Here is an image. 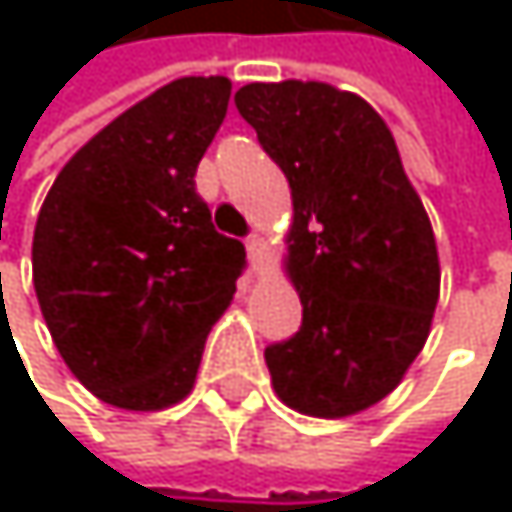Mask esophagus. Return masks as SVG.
Wrapping results in <instances>:
<instances>
[{"label": "esophagus", "mask_w": 512, "mask_h": 512, "mask_svg": "<svg viewBox=\"0 0 512 512\" xmlns=\"http://www.w3.org/2000/svg\"><path fill=\"white\" fill-rule=\"evenodd\" d=\"M245 248H248V261H251V267H254V270H261V267H264V261H267V254H270V248H267L264 236H248Z\"/></svg>", "instance_id": "obj_1"}]
</instances>
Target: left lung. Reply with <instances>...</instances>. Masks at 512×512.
Here are the masks:
<instances>
[{"label":"left lung","mask_w":512,"mask_h":512,"mask_svg":"<svg viewBox=\"0 0 512 512\" xmlns=\"http://www.w3.org/2000/svg\"><path fill=\"white\" fill-rule=\"evenodd\" d=\"M242 119L291 187L285 273L294 338L264 350L276 396L310 418H350L390 396L439 301V251L387 122L328 82H251Z\"/></svg>","instance_id":"obj_1"}]
</instances>
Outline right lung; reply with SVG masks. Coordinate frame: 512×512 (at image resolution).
Wrapping results in <instances>:
<instances>
[{
    "mask_svg": "<svg viewBox=\"0 0 512 512\" xmlns=\"http://www.w3.org/2000/svg\"><path fill=\"white\" fill-rule=\"evenodd\" d=\"M227 76H184L128 107L61 168L33 233V285L57 353L107 405L190 396L245 248L214 230L196 165L218 134Z\"/></svg>",
    "mask_w": 512,
    "mask_h": 512,
    "instance_id": "add662e5",
    "label": "right lung"
}]
</instances>
